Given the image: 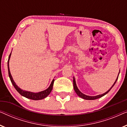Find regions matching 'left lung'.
<instances>
[{
  "instance_id": "1",
  "label": "left lung",
  "mask_w": 127,
  "mask_h": 127,
  "mask_svg": "<svg viewBox=\"0 0 127 127\" xmlns=\"http://www.w3.org/2000/svg\"><path fill=\"white\" fill-rule=\"evenodd\" d=\"M119 73H120V71H119V74H118V77H119ZM118 77H117V79H116L115 82L114 83V84H113V86L112 87H111V88H110V89H109L106 92V93L103 94L98 95H96V96H88V95H86L84 94H83L80 91L79 89H78V88H77V85H76V83L75 79H74V77H73V88H74V91H75L76 93L77 94L78 96H80V97H81V98L84 99H86V100H94V99H96L101 98V97L104 96V95H106V94H107L109 91H110V90L112 89L113 87L114 86V84H116V81H117V79H118Z\"/></svg>"
}]
</instances>
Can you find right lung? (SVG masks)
Instances as JSON below:
<instances>
[{"mask_svg": "<svg viewBox=\"0 0 127 127\" xmlns=\"http://www.w3.org/2000/svg\"><path fill=\"white\" fill-rule=\"evenodd\" d=\"M11 53H10L9 57H8V60L7 62L8 76H9V77L10 79V80L11 81V83L13 84V86L14 87V88L16 89L17 91H18V93L22 95V96L25 97V98H27L31 99H32V100H41L45 98H46V97L50 94V93H51L52 90H53V87L54 82V79L53 80L51 84H50L49 87H48L47 89H46V90H44V91L39 92V93H32V92L27 91H25V90H21L20 88H19L17 86L16 84H15L14 81L13 80V77H12L11 74L10 73V71L9 69V60H10V57H11Z\"/></svg>", "mask_w": 127, "mask_h": 127, "instance_id": "1", "label": "right lung"}]
</instances>
